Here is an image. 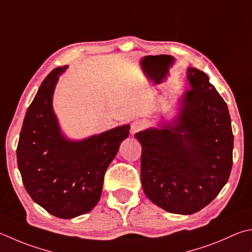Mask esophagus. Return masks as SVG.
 Returning a JSON list of instances; mask_svg holds the SVG:
<instances>
[{"mask_svg": "<svg viewBox=\"0 0 252 252\" xmlns=\"http://www.w3.org/2000/svg\"><path fill=\"white\" fill-rule=\"evenodd\" d=\"M144 126H145V125H144L143 121H141V120L134 121V122L131 125V134L136 133V132H138V131L143 129Z\"/></svg>", "mask_w": 252, "mask_h": 252, "instance_id": "obj_1", "label": "esophagus"}]
</instances>
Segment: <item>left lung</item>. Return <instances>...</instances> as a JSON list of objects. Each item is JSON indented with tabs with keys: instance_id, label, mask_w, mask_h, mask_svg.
Segmentation results:
<instances>
[{
	"instance_id": "left-lung-1",
	"label": "left lung",
	"mask_w": 252,
	"mask_h": 252,
	"mask_svg": "<svg viewBox=\"0 0 252 252\" xmlns=\"http://www.w3.org/2000/svg\"><path fill=\"white\" fill-rule=\"evenodd\" d=\"M189 89L171 120L135 133L141 182L151 202L168 213L199 212L219 194L232 166L234 134L227 103L208 76L187 68Z\"/></svg>"
}]
</instances>
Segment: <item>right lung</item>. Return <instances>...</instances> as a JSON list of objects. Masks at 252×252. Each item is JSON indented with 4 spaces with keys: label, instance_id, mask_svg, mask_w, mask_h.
I'll return each instance as SVG.
<instances>
[{
    "label": "right lung",
    "instance_id": "1",
    "mask_svg": "<svg viewBox=\"0 0 252 252\" xmlns=\"http://www.w3.org/2000/svg\"><path fill=\"white\" fill-rule=\"evenodd\" d=\"M67 68H56L42 82L26 111L16 150L26 191L63 219L89 213L98 204L104 173L130 130L123 125L86 139L67 138L53 108L55 88Z\"/></svg>",
    "mask_w": 252,
    "mask_h": 252
}]
</instances>
